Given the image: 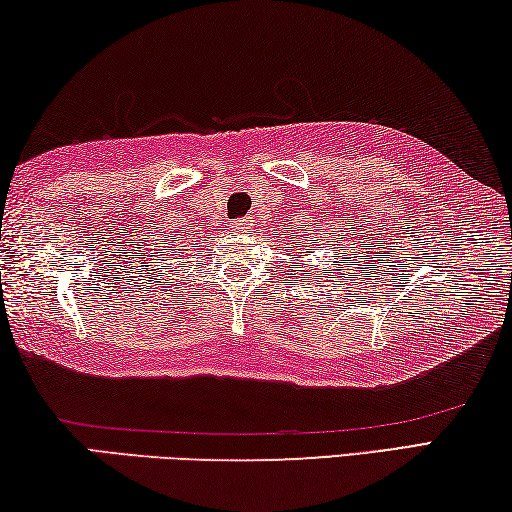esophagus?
Masks as SVG:
<instances>
[{
  "label": "esophagus",
  "mask_w": 512,
  "mask_h": 512,
  "mask_svg": "<svg viewBox=\"0 0 512 512\" xmlns=\"http://www.w3.org/2000/svg\"><path fill=\"white\" fill-rule=\"evenodd\" d=\"M233 233H249L251 231V217H240V220L231 222Z\"/></svg>",
  "instance_id": "1"
}]
</instances>
